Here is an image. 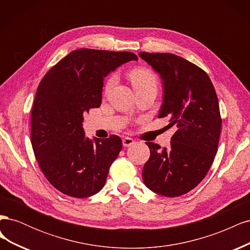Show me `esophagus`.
Instances as JSON below:
<instances>
[{"label": "esophagus", "instance_id": "esophagus-1", "mask_svg": "<svg viewBox=\"0 0 250 250\" xmlns=\"http://www.w3.org/2000/svg\"><path fill=\"white\" fill-rule=\"evenodd\" d=\"M133 144H134V140L131 138L126 137L123 139V146L124 147H130L133 145Z\"/></svg>", "mask_w": 250, "mask_h": 250}]
</instances>
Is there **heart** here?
I'll return each mask as SVG.
<instances>
[{"instance_id": "heart-1", "label": "heart", "mask_w": 250, "mask_h": 250, "mask_svg": "<svg viewBox=\"0 0 250 250\" xmlns=\"http://www.w3.org/2000/svg\"><path fill=\"white\" fill-rule=\"evenodd\" d=\"M129 78L135 90L145 89V88H156V79L154 74L147 69H135L130 72ZM117 80L116 75H111L106 81L105 89L109 90L115 85Z\"/></svg>"}]
</instances>
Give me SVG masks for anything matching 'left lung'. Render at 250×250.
<instances>
[{
    "label": "left lung",
    "mask_w": 250,
    "mask_h": 250,
    "mask_svg": "<svg viewBox=\"0 0 250 250\" xmlns=\"http://www.w3.org/2000/svg\"><path fill=\"white\" fill-rule=\"evenodd\" d=\"M139 56L163 80L158 118H168V126L176 128L169 148L146 143L150 157L143 180L158 195L177 197L193 190L214 162L222 122L217 94L208 74L183 57L147 52Z\"/></svg>",
    "instance_id": "left-lung-1"
}]
</instances>
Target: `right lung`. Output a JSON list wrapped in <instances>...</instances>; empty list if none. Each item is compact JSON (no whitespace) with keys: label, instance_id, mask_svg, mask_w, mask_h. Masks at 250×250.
<instances>
[{"label":"right lung","instance_id":"right-lung-1","mask_svg":"<svg viewBox=\"0 0 250 250\" xmlns=\"http://www.w3.org/2000/svg\"><path fill=\"white\" fill-rule=\"evenodd\" d=\"M138 59L131 52L79 49L42 79L31 112V144L43 175L58 191L85 198L102 190L122 140L87 138L83 116L101 105L105 77Z\"/></svg>","mask_w":250,"mask_h":250}]
</instances>
